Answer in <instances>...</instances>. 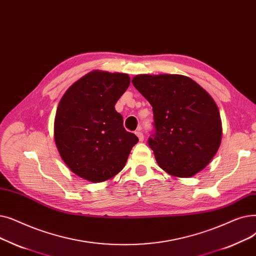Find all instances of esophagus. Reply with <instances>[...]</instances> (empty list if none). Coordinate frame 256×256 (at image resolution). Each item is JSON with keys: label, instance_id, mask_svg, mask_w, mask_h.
I'll return each mask as SVG.
<instances>
[{"label": "esophagus", "instance_id": "1", "mask_svg": "<svg viewBox=\"0 0 256 256\" xmlns=\"http://www.w3.org/2000/svg\"><path fill=\"white\" fill-rule=\"evenodd\" d=\"M136 136L138 138L140 142H142V140H144V134H142V132L140 131V128L138 131H136Z\"/></svg>", "mask_w": 256, "mask_h": 256}]
</instances>
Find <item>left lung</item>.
Masks as SVG:
<instances>
[{
  "label": "left lung",
  "mask_w": 256,
  "mask_h": 256,
  "mask_svg": "<svg viewBox=\"0 0 256 256\" xmlns=\"http://www.w3.org/2000/svg\"><path fill=\"white\" fill-rule=\"evenodd\" d=\"M132 84L153 108L148 144L158 166L176 177L202 171L222 140L220 112L210 94L182 75H138Z\"/></svg>",
  "instance_id": "obj_1"
}]
</instances>
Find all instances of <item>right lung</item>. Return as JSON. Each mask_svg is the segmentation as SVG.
<instances>
[{"label": "right lung", "mask_w": 256, "mask_h": 256, "mask_svg": "<svg viewBox=\"0 0 256 256\" xmlns=\"http://www.w3.org/2000/svg\"><path fill=\"white\" fill-rule=\"evenodd\" d=\"M130 84L120 72L94 70L62 96L54 122V138L72 173L92 182L114 177L138 138L126 131L114 105Z\"/></svg>", "instance_id": "add662e5"}]
</instances>
